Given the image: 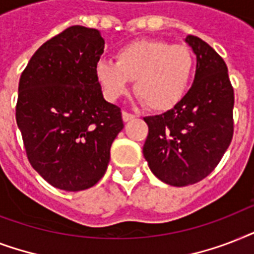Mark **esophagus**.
I'll list each match as a JSON object with an SVG mask.
<instances>
[{"label": "esophagus", "mask_w": 254, "mask_h": 254, "mask_svg": "<svg viewBox=\"0 0 254 254\" xmlns=\"http://www.w3.org/2000/svg\"><path fill=\"white\" fill-rule=\"evenodd\" d=\"M135 116L134 115H131V113H129V112L127 111H123V120L127 123V121H130V120L134 119Z\"/></svg>", "instance_id": "34e87169"}]
</instances>
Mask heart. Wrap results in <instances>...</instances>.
I'll return each instance as SVG.
<instances>
[{
  "mask_svg": "<svg viewBox=\"0 0 254 254\" xmlns=\"http://www.w3.org/2000/svg\"><path fill=\"white\" fill-rule=\"evenodd\" d=\"M116 63L99 61L96 79L109 101L121 99L134 80V92L145 107L166 112L186 96L195 71L192 51L163 39H137L117 50Z\"/></svg>",
  "mask_w": 254,
  "mask_h": 254,
  "instance_id": "b5f03b06",
  "label": "heart"
}]
</instances>
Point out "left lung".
I'll use <instances>...</instances> for the list:
<instances>
[{
    "label": "left lung",
    "instance_id": "left-lung-1",
    "mask_svg": "<svg viewBox=\"0 0 254 254\" xmlns=\"http://www.w3.org/2000/svg\"><path fill=\"white\" fill-rule=\"evenodd\" d=\"M186 42L196 54L192 87L166 113L145 117L149 134L143 157L167 185H193L212 173L233 137L235 93L223 58L203 39Z\"/></svg>",
    "mask_w": 254,
    "mask_h": 254
}]
</instances>
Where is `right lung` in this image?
<instances>
[{"mask_svg":"<svg viewBox=\"0 0 254 254\" xmlns=\"http://www.w3.org/2000/svg\"><path fill=\"white\" fill-rule=\"evenodd\" d=\"M104 45L96 29L71 26L35 51L19 79L15 120L26 155L57 189L95 186L124 127L121 109L104 100L95 75Z\"/></svg>","mask_w":254,"mask_h":254,"instance_id":"obj_1","label":"right lung"}]
</instances>
